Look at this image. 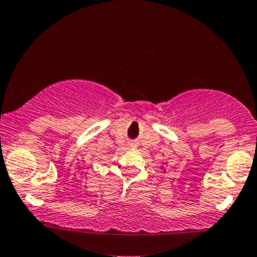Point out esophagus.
I'll return each mask as SVG.
<instances>
[{"instance_id":"34e87169","label":"esophagus","mask_w":257,"mask_h":257,"mask_svg":"<svg viewBox=\"0 0 257 257\" xmlns=\"http://www.w3.org/2000/svg\"><path fill=\"white\" fill-rule=\"evenodd\" d=\"M131 145H132V147H137V145H136V143H132Z\"/></svg>"}]
</instances>
